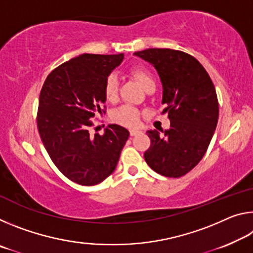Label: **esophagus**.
Masks as SVG:
<instances>
[{"label": "esophagus", "instance_id": "34e87169", "mask_svg": "<svg viewBox=\"0 0 253 253\" xmlns=\"http://www.w3.org/2000/svg\"><path fill=\"white\" fill-rule=\"evenodd\" d=\"M139 131H140L139 129H134V128H132V129L129 130V134H130V136H135V135L138 134Z\"/></svg>", "mask_w": 253, "mask_h": 253}]
</instances>
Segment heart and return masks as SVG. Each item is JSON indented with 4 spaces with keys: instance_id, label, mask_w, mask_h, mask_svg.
<instances>
[{
    "instance_id": "heart-1",
    "label": "heart",
    "mask_w": 253,
    "mask_h": 253,
    "mask_svg": "<svg viewBox=\"0 0 253 253\" xmlns=\"http://www.w3.org/2000/svg\"><path fill=\"white\" fill-rule=\"evenodd\" d=\"M130 75L138 81L139 84L145 89V90H149L151 88L156 87V81L152 72L145 69L142 67H136L132 68L130 70ZM118 90H119V84L118 79L115 75L107 76L104 84V95L107 101L114 102L116 101L118 97ZM140 117V111L135 108V107L129 105H124L119 107L113 113V119L116 123L121 124L124 126L132 127L136 126L138 124Z\"/></svg>"
}]
</instances>
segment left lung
Wrapping results in <instances>:
<instances>
[{
	"instance_id": "1",
	"label": "left lung",
	"mask_w": 253,
	"mask_h": 253,
	"mask_svg": "<svg viewBox=\"0 0 253 253\" xmlns=\"http://www.w3.org/2000/svg\"><path fill=\"white\" fill-rule=\"evenodd\" d=\"M157 70L163 104L170 127L148 130L151 146L144 154L149 168L168 177H181L202 160L219 118L215 88L204 67L191 54L173 49L135 52Z\"/></svg>"
}]
</instances>
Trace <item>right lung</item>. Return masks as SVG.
<instances>
[{
	"mask_svg": "<svg viewBox=\"0 0 253 253\" xmlns=\"http://www.w3.org/2000/svg\"><path fill=\"white\" fill-rule=\"evenodd\" d=\"M124 53H84L55 68L42 85L38 130L53 164L66 177L91 186L116 169L129 131L109 125L104 135L89 134L91 119L106 113L104 84Z\"/></svg>",
	"mask_w": 253,
	"mask_h": 253,
	"instance_id": "obj_1",
	"label": "right lung"
}]
</instances>
